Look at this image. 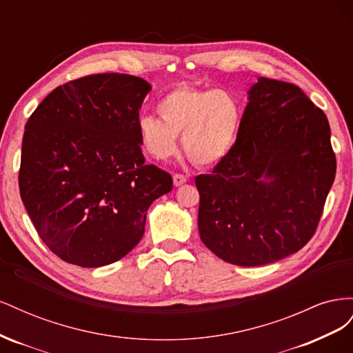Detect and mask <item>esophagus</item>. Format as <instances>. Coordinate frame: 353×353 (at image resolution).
I'll list each match as a JSON object with an SVG mask.
<instances>
[{
  "label": "esophagus",
  "instance_id": "34e87169",
  "mask_svg": "<svg viewBox=\"0 0 353 353\" xmlns=\"http://www.w3.org/2000/svg\"><path fill=\"white\" fill-rule=\"evenodd\" d=\"M185 183H187V176L185 175H183V174H175L174 175V185L175 187H179V185H183Z\"/></svg>",
  "mask_w": 353,
  "mask_h": 353
}]
</instances>
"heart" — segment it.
<instances>
[{"label": "heart", "mask_w": 353, "mask_h": 353, "mask_svg": "<svg viewBox=\"0 0 353 353\" xmlns=\"http://www.w3.org/2000/svg\"><path fill=\"white\" fill-rule=\"evenodd\" d=\"M156 116L138 122L144 150L157 160L176 152V137L183 135L187 157L199 166L219 163L236 143L241 122L239 100L227 90L178 87L157 104Z\"/></svg>", "instance_id": "1"}]
</instances>
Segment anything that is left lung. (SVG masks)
Returning a JSON list of instances; mask_svg holds the SVG:
<instances>
[{
	"label": "left lung",
	"mask_w": 353,
	"mask_h": 353,
	"mask_svg": "<svg viewBox=\"0 0 353 353\" xmlns=\"http://www.w3.org/2000/svg\"><path fill=\"white\" fill-rule=\"evenodd\" d=\"M248 100L231 152L196 176L199 232L222 261L259 266L311 240L336 156L327 116L296 85L259 78Z\"/></svg>",
	"instance_id": "1"
}]
</instances>
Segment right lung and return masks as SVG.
Here are the masks:
<instances>
[{
  "instance_id": "obj_1",
  "label": "right lung",
  "mask_w": 353,
  "mask_h": 353,
  "mask_svg": "<svg viewBox=\"0 0 353 353\" xmlns=\"http://www.w3.org/2000/svg\"><path fill=\"white\" fill-rule=\"evenodd\" d=\"M147 81L90 74L51 91L25 126L19 188L48 249L99 268L140 243L147 210L172 176L145 165L138 137Z\"/></svg>"
}]
</instances>
